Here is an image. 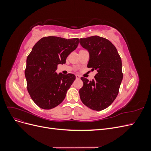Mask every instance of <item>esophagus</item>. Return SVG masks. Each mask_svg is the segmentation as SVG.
Listing matches in <instances>:
<instances>
[{
  "mask_svg": "<svg viewBox=\"0 0 151 151\" xmlns=\"http://www.w3.org/2000/svg\"><path fill=\"white\" fill-rule=\"evenodd\" d=\"M76 79H79L81 78V76H80L79 75H77V74H76Z\"/></svg>",
  "mask_w": 151,
  "mask_h": 151,
  "instance_id": "obj_1",
  "label": "esophagus"
}]
</instances>
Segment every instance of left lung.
Returning <instances> with one entry per match:
<instances>
[{
	"label": "left lung",
	"instance_id": "left-lung-1",
	"mask_svg": "<svg viewBox=\"0 0 151 151\" xmlns=\"http://www.w3.org/2000/svg\"><path fill=\"white\" fill-rule=\"evenodd\" d=\"M82 47L88 50V68L96 70L92 81L81 77L83 86L80 98L86 106L96 111L106 109L115 100L123 79L122 63L116 47L108 40L93 36L81 38Z\"/></svg>",
	"mask_w": 151,
	"mask_h": 151
}]
</instances>
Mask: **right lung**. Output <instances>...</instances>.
Wrapping results in <instances>:
<instances>
[{
    "mask_svg": "<svg viewBox=\"0 0 151 151\" xmlns=\"http://www.w3.org/2000/svg\"><path fill=\"white\" fill-rule=\"evenodd\" d=\"M78 44V38L46 36L35 45L28 55L24 71L27 89L40 108L50 109L63 101L76 76L57 74V65L65 63L67 57Z\"/></svg>",
    "mask_w": 151,
    "mask_h": 151,
    "instance_id": "add662e5",
    "label": "right lung"
}]
</instances>
